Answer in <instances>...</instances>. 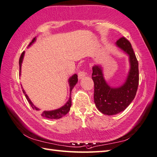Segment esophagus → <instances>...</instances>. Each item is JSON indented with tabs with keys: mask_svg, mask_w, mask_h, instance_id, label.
<instances>
[{
	"mask_svg": "<svg viewBox=\"0 0 157 157\" xmlns=\"http://www.w3.org/2000/svg\"><path fill=\"white\" fill-rule=\"evenodd\" d=\"M86 74H87V73H86L85 71H79V72H78V79L83 78V77H85V76H86Z\"/></svg>",
	"mask_w": 157,
	"mask_h": 157,
	"instance_id": "1",
	"label": "esophagus"
}]
</instances>
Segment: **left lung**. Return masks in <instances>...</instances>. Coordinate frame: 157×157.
I'll return each mask as SVG.
<instances>
[{"label":"left lung","instance_id":"left-lung-1","mask_svg":"<svg viewBox=\"0 0 157 157\" xmlns=\"http://www.w3.org/2000/svg\"><path fill=\"white\" fill-rule=\"evenodd\" d=\"M116 45L129 56L130 69L125 83L119 87H112L104 78L101 66L92 67L94 83V101L97 109L106 115H114L124 111L135 97L139 86V63L130 41L121 37Z\"/></svg>","mask_w":157,"mask_h":157}]
</instances>
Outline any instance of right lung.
Wrapping results in <instances>:
<instances>
[{
	"mask_svg": "<svg viewBox=\"0 0 157 157\" xmlns=\"http://www.w3.org/2000/svg\"><path fill=\"white\" fill-rule=\"evenodd\" d=\"M36 40V37L33 38V40H32V42L29 43V46H30L32 45V43H34ZM24 54H25V52H23V53L21 54V57H20V59H19V67H20V73L19 74L21 75V65H22V63H23V57H24ZM69 85H70V98H69V100L67 101V102L61 108H60L59 109H54V110H52V111H43L41 112V116L43 117H45V118H48V119H60V118H61L62 117L65 116L66 114H67L69 111H70V107L71 105V90L74 88V87L75 86V85L77 83V82H78V76H77V74H74L72 76H71L70 78H69ZM22 89H23V92L24 93L25 96V97L27 98V100L28 101L29 103L30 104V105L32 106V108L36 109V110H39V109L37 108L36 107L34 104L32 103V102L31 101H30L29 98L28 97V96L27 94H26V92H25V90H23V87H22Z\"/></svg>",
	"mask_w": 157,
	"mask_h": 157,
	"instance_id": "obj_1",
	"label": "right lung"
}]
</instances>
